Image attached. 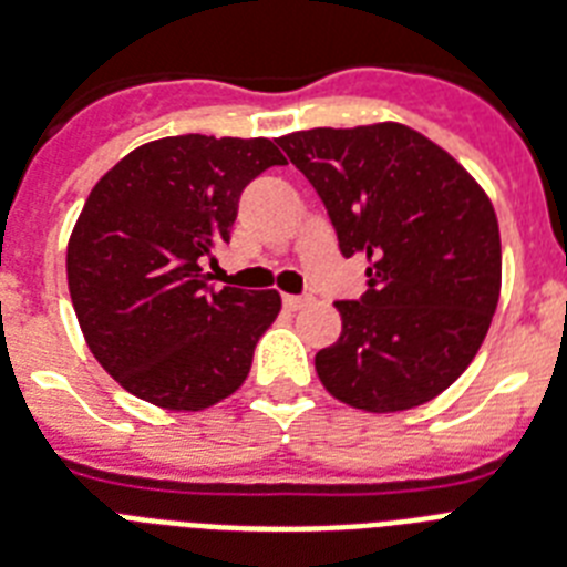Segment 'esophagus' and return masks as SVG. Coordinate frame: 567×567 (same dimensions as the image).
Wrapping results in <instances>:
<instances>
[{
    "mask_svg": "<svg viewBox=\"0 0 567 567\" xmlns=\"http://www.w3.org/2000/svg\"><path fill=\"white\" fill-rule=\"evenodd\" d=\"M303 303H310L307 295H284V307H287V310H301Z\"/></svg>",
    "mask_w": 567,
    "mask_h": 567,
    "instance_id": "esophagus-1",
    "label": "esophagus"
}]
</instances>
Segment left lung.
<instances>
[{
    "instance_id": "8db88e82",
    "label": "left lung",
    "mask_w": 567,
    "mask_h": 567,
    "mask_svg": "<svg viewBox=\"0 0 567 567\" xmlns=\"http://www.w3.org/2000/svg\"><path fill=\"white\" fill-rule=\"evenodd\" d=\"M278 144L318 190L344 257H368V292L336 301L341 336L318 350L321 385L391 414L443 394L475 359L502 295L489 196L443 147L396 121L316 126Z\"/></svg>"
}]
</instances>
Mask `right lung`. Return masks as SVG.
I'll return each instance as SVG.
<instances>
[{
	"label": "right lung",
	"instance_id": "obj_1",
	"mask_svg": "<svg viewBox=\"0 0 567 567\" xmlns=\"http://www.w3.org/2000/svg\"><path fill=\"white\" fill-rule=\"evenodd\" d=\"M287 165L269 138L167 135L106 171L65 249L92 357L121 388L167 411H203L246 382L275 289H217L203 275L255 176Z\"/></svg>",
	"mask_w": 567,
	"mask_h": 567
}]
</instances>
